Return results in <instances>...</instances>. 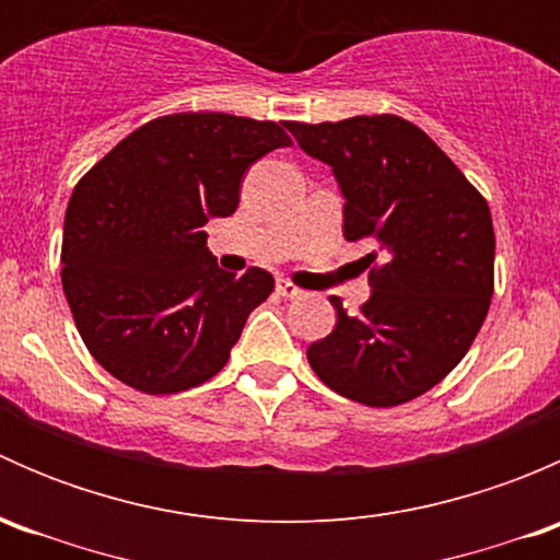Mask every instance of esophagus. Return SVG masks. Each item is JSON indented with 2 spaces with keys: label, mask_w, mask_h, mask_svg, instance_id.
I'll list each match as a JSON object with an SVG mask.
<instances>
[{
  "label": "esophagus",
  "mask_w": 560,
  "mask_h": 560,
  "mask_svg": "<svg viewBox=\"0 0 560 560\" xmlns=\"http://www.w3.org/2000/svg\"><path fill=\"white\" fill-rule=\"evenodd\" d=\"M276 292H279L281 298H287V301H292V298H301L303 295L301 287H295V284H292V281H287V279L276 281Z\"/></svg>",
  "instance_id": "obj_1"
}]
</instances>
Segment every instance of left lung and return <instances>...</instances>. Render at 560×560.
<instances>
[{
    "instance_id": "obj_1",
    "label": "left lung",
    "mask_w": 560,
    "mask_h": 560,
    "mask_svg": "<svg viewBox=\"0 0 560 560\" xmlns=\"http://www.w3.org/2000/svg\"><path fill=\"white\" fill-rule=\"evenodd\" d=\"M298 145L332 167L343 238L371 241V298L308 347L327 387L365 406L415 400L444 380L477 338L493 298L495 235L488 200L406 118L287 121Z\"/></svg>"
}]
</instances>
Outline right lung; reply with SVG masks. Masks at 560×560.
Listing matches in <instances>:
<instances>
[{
    "label": "right lung",
    "mask_w": 560,
    "mask_h": 560,
    "mask_svg": "<svg viewBox=\"0 0 560 560\" xmlns=\"http://www.w3.org/2000/svg\"><path fill=\"white\" fill-rule=\"evenodd\" d=\"M284 145L292 140L276 121L173 113L135 129L78 180L61 287L107 374L171 395L224 369L273 276L219 268L202 224L235 213L248 165Z\"/></svg>",
    "instance_id": "add662e5"
}]
</instances>
